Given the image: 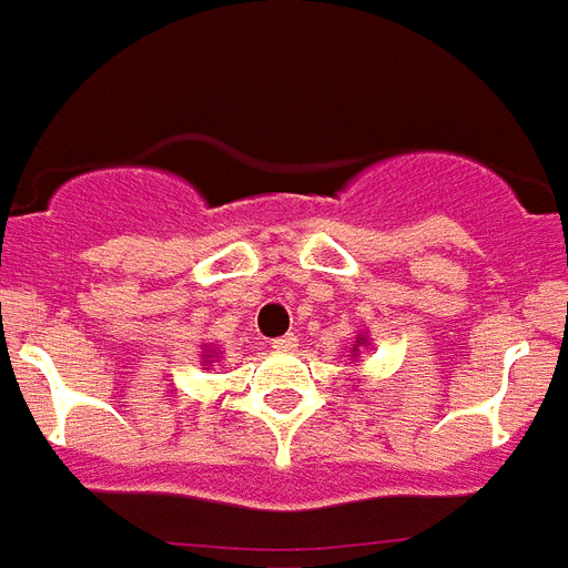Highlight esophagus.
Returning a JSON list of instances; mask_svg holds the SVG:
<instances>
[{
    "instance_id": "34e87169",
    "label": "esophagus",
    "mask_w": 568,
    "mask_h": 568,
    "mask_svg": "<svg viewBox=\"0 0 568 568\" xmlns=\"http://www.w3.org/2000/svg\"><path fill=\"white\" fill-rule=\"evenodd\" d=\"M272 347H275L278 354H290V351H296V347H300V338H296L293 333H287V335H281V338H272Z\"/></svg>"
}]
</instances>
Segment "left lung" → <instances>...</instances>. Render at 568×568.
Segmentation results:
<instances>
[{
    "instance_id": "8db88e82",
    "label": "left lung",
    "mask_w": 568,
    "mask_h": 568,
    "mask_svg": "<svg viewBox=\"0 0 568 568\" xmlns=\"http://www.w3.org/2000/svg\"><path fill=\"white\" fill-rule=\"evenodd\" d=\"M369 345H372V342H369V335H366V333H357V345L351 347V357H357V354H359V347H369Z\"/></svg>"
}]
</instances>
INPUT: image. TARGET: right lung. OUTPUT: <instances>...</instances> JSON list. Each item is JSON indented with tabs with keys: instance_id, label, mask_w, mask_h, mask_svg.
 Returning a JSON list of instances; mask_svg holds the SVG:
<instances>
[{
	"instance_id": "1",
	"label": "right lung",
	"mask_w": 568,
	"mask_h": 568,
	"mask_svg": "<svg viewBox=\"0 0 568 568\" xmlns=\"http://www.w3.org/2000/svg\"><path fill=\"white\" fill-rule=\"evenodd\" d=\"M199 363L202 366H211V363H217V347H211V345H202V354H199Z\"/></svg>"
}]
</instances>
